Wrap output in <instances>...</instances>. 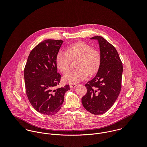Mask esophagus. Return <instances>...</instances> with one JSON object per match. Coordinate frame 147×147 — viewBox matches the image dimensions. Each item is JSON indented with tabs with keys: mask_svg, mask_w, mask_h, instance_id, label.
I'll return each instance as SVG.
<instances>
[{
	"mask_svg": "<svg viewBox=\"0 0 147 147\" xmlns=\"http://www.w3.org/2000/svg\"><path fill=\"white\" fill-rule=\"evenodd\" d=\"M69 86L71 88H74L76 86V84H69Z\"/></svg>",
	"mask_w": 147,
	"mask_h": 147,
	"instance_id": "esophagus-1",
	"label": "esophagus"
}]
</instances>
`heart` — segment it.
I'll list each match as a JSON object with an SVG mask.
<instances>
[{
  "instance_id": "obj_1",
  "label": "heart",
  "mask_w": 147,
  "mask_h": 147,
  "mask_svg": "<svg viewBox=\"0 0 147 147\" xmlns=\"http://www.w3.org/2000/svg\"><path fill=\"white\" fill-rule=\"evenodd\" d=\"M71 59H78L77 69L68 71L64 76V82L75 84L85 79L88 74L93 75L98 70L101 62V53L84 42H78L69 45L67 53L59 51L56 56L55 62L60 71L65 74L70 66Z\"/></svg>"
}]
</instances>
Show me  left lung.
<instances>
[{
    "label": "left lung",
    "mask_w": 147,
    "mask_h": 147,
    "mask_svg": "<svg viewBox=\"0 0 147 147\" xmlns=\"http://www.w3.org/2000/svg\"><path fill=\"white\" fill-rule=\"evenodd\" d=\"M90 39L98 42L101 62L96 76L85 85L87 92L82 102L87 111L99 115L112 107L120 93L123 65L116 49L111 43L101 36Z\"/></svg>",
    "instance_id": "8db88e82"
}]
</instances>
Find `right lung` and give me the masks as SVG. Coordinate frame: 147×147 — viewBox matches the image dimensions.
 I'll list each match as a JSON object with an SVG mask.
<instances>
[{
	"label": "right lung",
	"instance_id": "right-lung-1",
	"mask_svg": "<svg viewBox=\"0 0 147 147\" xmlns=\"http://www.w3.org/2000/svg\"><path fill=\"white\" fill-rule=\"evenodd\" d=\"M63 41L46 40L30 53L24 68L26 96L33 108L41 114L53 115L61 109L69 85L58 87L61 75L55 58Z\"/></svg>",
	"mask_w": 147,
	"mask_h": 147
}]
</instances>
